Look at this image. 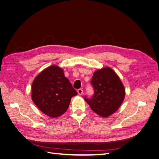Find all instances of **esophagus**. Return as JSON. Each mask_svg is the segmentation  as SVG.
Segmentation results:
<instances>
[{
    "instance_id": "34e87169",
    "label": "esophagus",
    "mask_w": 159,
    "mask_h": 159,
    "mask_svg": "<svg viewBox=\"0 0 159 159\" xmlns=\"http://www.w3.org/2000/svg\"><path fill=\"white\" fill-rule=\"evenodd\" d=\"M77 93L79 95H82V93H83V90H82V89H79L77 90Z\"/></svg>"
}]
</instances>
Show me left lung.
Returning a JSON list of instances; mask_svg holds the SVG:
<instances>
[{"label":"left lung","mask_w":159,"mask_h":159,"mask_svg":"<svg viewBox=\"0 0 159 159\" xmlns=\"http://www.w3.org/2000/svg\"><path fill=\"white\" fill-rule=\"evenodd\" d=\"M91 83L95 93L86 102L97 114L107 118L115 113L125 98V89L116 72L109 67L94 72Z\"/></svg>","instance_id":"obj_1"}]
</instances>
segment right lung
I'll return each mask as SVG.
<instances>
[{"mask_svg":"<svg viewBox=\"0 0 159 159\" xmlns=\"http://www.w3.org/2000/svg\"><path fill=\"white\" fill-rule=\"evenodd\" d=\"M77 95L61 67L52 65L45 68L33 80L32 99L41 112L51 118L64 114L71 98Z\"/></svg>","mask_w":159,"mask_h":159,"instance_id":"obj_1","label":"right lung"}]
</instances>
